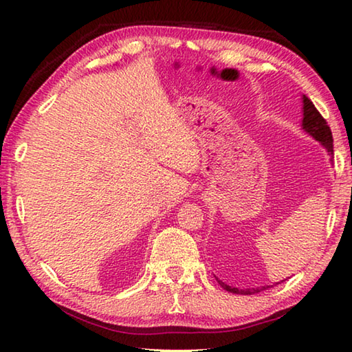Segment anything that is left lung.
Masks as SVG:
<instances>
[{"instance_id": "1", "label": "left lung", "mask_w": 352, "mask_h": 352, "mask_svg": "<svg viewBox=\"0 0 352 352\" xmlns=\"http://www.w3.org/2000/svg\"><path fill=\"white\" fill-rule=\"evenodd\" d=\"M302 129L305 132L320 141L321 144L326 147V151L329 153H333V140H332V132L329 126H327L326 119L320 115V111L315 109V105L312 104V100L307 96H302ZM219 284L222 285L225 290L233 292V294H242V295H253L258 294L261 290H265V287H270V285H264V287H254V289H237V287H231V285L225 284L222 281H219Z\"/></svg>"}]
</instances>
